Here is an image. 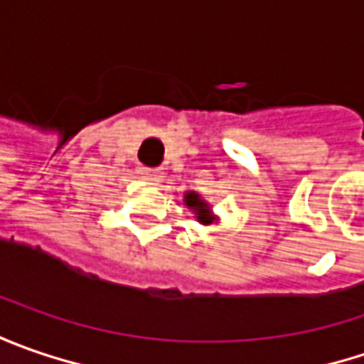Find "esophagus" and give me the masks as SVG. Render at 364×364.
<instances>
[{
  "label": "esophagus",
  "mask_w": 364,
  "mask_h": 364,
  "mask_svg": "<svg viewBox=\"0 0 364 364\" xmlns=\"http://www.w3.org/2000/svg\"><path fill=\"white\" fill-rule=\"evenodd\" d=\"M137 172H139V176H141L144 180H147L149 184H158L161 180V172L158 168H146V166H141Z\"/></svg>",
  "instance_id": "34e87169"
}]
</instances>
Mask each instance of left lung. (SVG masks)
<instances>
[{"mask_svg": "<svg viewBox=\"0 0 364 364\" xmlns=\"http://www.w3.org/2000/svg\"><path fill=\"white\" fill-rule=\"evenodd\" d=\"M184 203H186L188 208H192V210L196 213V218H198L200 225H213V223H217V217L213 215L208 203H204L203 198H200V194H196V192H186Z\"/></svg>", "mask_w": 364, "mask_h": 364, "instance_id": "8db88e82", "label": "left lung"}]
</instances>
